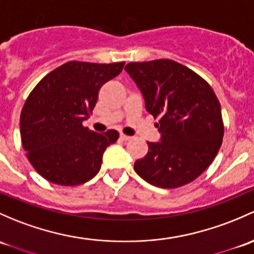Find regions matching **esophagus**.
<instances>
[{"label":"esophagus","instance_id":"obj_1","mask_svg":"<svg viewBox=\"0 0 254 254\" xmlns=\"http://www.w3.org/2000/svg\"><path fill=\"white\" fill-rule=\"evenodd\" d=\"M120 138H122L123 141H130L132 137H131V136H127L125 134H120Z\"/></svg>","mask_w":254,"mask_h":254}]
</instances>
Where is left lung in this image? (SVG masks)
Returning a JSON list of instances; mask_svg holds the SVG:
<instances>
[{
    "label": "left lung",
    "mask_w": 254,
    "mask_h": 254,
    "mask_svg": "<svg viewBox=\"0 0 254 254\" xmlns=\"http://www.w3.org/2000/svg\"><path fill=\"white\" fill-rule=\"evenodd\" d=\"M125 70L142 93L146 111L159 118V142H147V154L135 162V172L162 189L193 181L223 142L221 108L214 91L194 71L170 60L129 63Z\"/></svg>",
    "instance_id": "obj_1"
}]
</instances>
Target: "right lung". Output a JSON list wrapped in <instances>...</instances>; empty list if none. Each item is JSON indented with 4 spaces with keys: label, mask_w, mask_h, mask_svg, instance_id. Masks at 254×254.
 Here are the masks:
<instances>
[{
    "label": "right lung",
    "mask_w": 254,
    "mask_h": 254,
    "mask_svg": "<svg viewBox=\"0 0 254 254\" xmlns=\"http://www.w3.org/2000/svg\"><path fill=\"white\" fill-rule=\"evenodd\" d=\"M124 64L71 61L47 74L31 91L21 109L20 136L28 159L42 178L75 186L100 172L106 148L119 134L90 131L82 122L102 85L120 74Z\"/></svg>",
    "instance_id": "add662e5"
}]
</instances>
